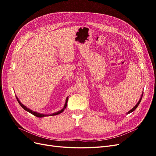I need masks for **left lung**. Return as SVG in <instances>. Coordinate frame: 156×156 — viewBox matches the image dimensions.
<instances>
[{
    "label": "left lung",
    "instance_id": "left-lung-1",
    "mask_svg": "<svg viewBox=\"0 0 156 156\" xmlns=\"http://www.w3.org/2000/svg\"><path fill=\"white\" fill-rule=\"evenodd\" d=\"M143 94H142V96H141V97H140V100H139V101H138V103H136V105L133 108H132V109H131L129 111H128V112H127V114H129V113H131V112H133V111H134L135 109H136V107H138V105H139V103H140V102L141 101V100H142V97H143Z\"/></svg>",
    "mask_w": 156,
    "mask_h": 156
}]
</instances>
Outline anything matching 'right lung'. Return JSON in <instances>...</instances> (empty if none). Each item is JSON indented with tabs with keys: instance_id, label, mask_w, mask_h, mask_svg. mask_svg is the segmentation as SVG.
Returning a JSON list of instances; mask_svg holds the SVG:
<instances>
[{
	"instance_id": "add662e5",
	"label": "right lung",
	"mask_w": 156,
	"mask_h": 156,
	"mask_svg": "<svg viewBox=\"0 0 156 156\" xmlns=\"http://www.w3.org/2000/svg\"><path fill=\"white\" fill-rule=\"evenodd\" d=\"M16 98H17V101H18V103H20V105L24 108V109L25 110V111H28L29 112H30V113H31L32 115H34V116H37V117H39V118H41V117H44V116H54V115H59V114H60L61 112H62L64 111V109L66 108V107H67V103H68V97L66 98V103H65V104H64V107H63V108L62 109H61L60 111H58V112H55V113H53V114H51L50 115H44V114H41V113H39V112H34V111H32V110H30V109H29V108H27L26 106H25L23 104H22V103L20 102V101L19 100V99H18V98L16 96Z\"/></svg>"
}]
</instances>
